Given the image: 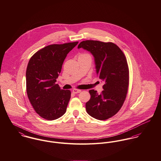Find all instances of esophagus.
Masks as SVG:
<instances>
[{
  "instance_id": "esophagus-1",
  "label": "esophagus",
  "mask_w": 161,
  "mask_h": 161,
  "mask_svg": "<svg viewBox=\"0 0 161 161\" xmlns=\"http://www.w3.org/2000/svg\"><path fill=\"white\" fill-rule=\"evenodd\" d=\"M81 91L80 89H73L72 92L74 94H77V93H80Z\"/></svg>"
}]
</instances>
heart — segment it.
Here are the masks:
<instances>
[{"label":"heart","instance_id":"1","mask_svg":"<svg viewBox=\"0 0 161 161\" xmlns=\"http://www.w3.org/2000/svg\"><path fill=\"white\" fill-rule=\"evenodd\" d=\"M78 57H88V58H91V55L89 54H87V53H83V54H80Z\"/></svg>","mask_w":161,"mask_h":161}]
</instances>
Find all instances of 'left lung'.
<instances>
[{
  "mask_svg": "<svg viewBox=\"0 0 161 161\" xmlns=\"http://www.w3.org/2000/svg\"><path fill=\"white\" fill-rule=\"evenodd\" d=\"M78 48L90 52L94 57L96 73L104 83L103 91L89 90L91 98L86 103L87 113L100 120L115 115L125 101L129 85V70L122 50L113 42L86 40Z\"/></svg>",
  "mask_w": 161,
  "mask_h": 161,
  "instance_id": "left-lung-1",
  "label": "left lung"
}]
</instances>
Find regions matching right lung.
Listing matches in <instances>:
<instances>
[{
	"instance_id": "obj_1",
	"label": "right lung",
	"mask_w": 161,
	"mask_h": 161,
	"mask_svg": "<svg viewBox=\"0 0 161 161\" xmlns=\"http://www.w3.org/2000/svg\"><path fill=\"white\" fill-rule=\"evenodd\" d=\"M78 43L49 45L30 59L26 72L27 95L36 113L44 119H57L67 110L71 92L60 89L55 82L67 54Z\"/></svg>"
}]
</instances>
